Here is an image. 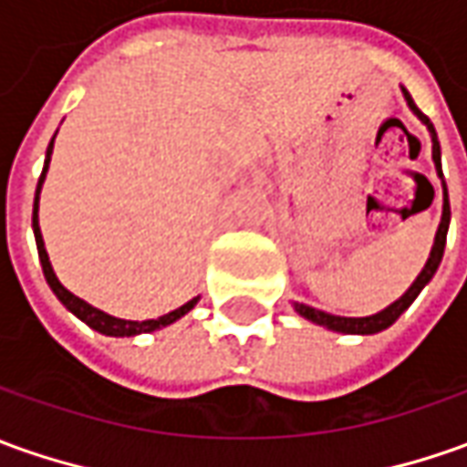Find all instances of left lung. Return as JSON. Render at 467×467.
Returning <instances> with one entry per match:
<instances>
[{"instance_id": "8db88e82", "label": "left lung", "mask_w": 467, "mask_h": 467, "mask_svg": "<svg viewBox=\"0 0 467 467\" xmlns=\"http://www.w3.org/2000/svg\"><path fill=\"white\" fill-rule=\"evenodd\" d=\"M404 97H407L409 107H411V112L420 117L424 125L430 127V132H432V158L434 163H437V173L442 176V168H440V142H437V132H434L432 122H430V117L427 114H421V109L414 104V99L409 97V91L404 88ZM442 186H445V181H442ZM447 224H450V202H447V189H445V204H442V222H440V227H437V237H434V245L432 253H430V260H427V265L421 268V274L417 275V281L409 286V291L401 296L399 301H393L391 306H386L383 312L373 314V317H335V314H327L319 312V309H312V306H306V304H294V309L301 314V317H306L309 322L314 325H322L327 329H335V332H345V335H373V332H380V329H386V327H391L404 309H409V304L417 299V294H420L421 288L430 284V278L437 271V265H440V260H442V253H445V240H447Z\"/></svg>"}]
</instances>
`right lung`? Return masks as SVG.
Segmentation results:
<instances>
[{"mask_svg": "<svg viewBox=\"0 0 467 467\" xmlns=\"http://www.w3.org/2000/svg\"><path fill=\"white\" fill-rule=\"evenodd\" d=\"M53 140H56V135H53ZM53 140L47 145V153H46V166H43V173H40V181H37V189H35V204H33V230H35V243H37V255H40V263H43V274H46L47 286L53 288V294L63 301V306L66 309H71V312L81 319V322H87L91 329H97L101 335H109V337H132V335H140V332H155V329H161V327L171 325V322H176L181 319L186 312H192L193 304L199 299L186 301L183 306L179 309H173V312L163 314V317H158V319H145V322H130V319H117V317H109V314L99 312V309H94L91 304H87L84 299H78L74 296L68 288L60 286V281L53 274V265H50V260H47L46 253V243H43V234H40V227H37V199H40V186H43V181H46V171L47 163H50V153H53Z\"/></svg>", "mask_w": 467, "mask_h": 467, "instance_id": "add662e5", "label": "right lung"}]
</instances>
